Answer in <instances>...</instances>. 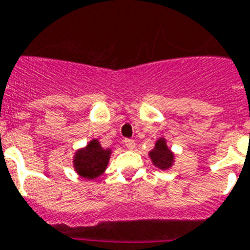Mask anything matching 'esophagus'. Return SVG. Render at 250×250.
Here are the masks:
<instances>
[{
	"label": "esophagus",
	"instance_id": "34e87169",
	"mask_svg": "<svg viewBox=\"0 0 250 250\" xmlns=\"http://www.w3.org/2000/svg\"><path fill=\"white\" fill-rule=\"evenodd\" d=\"M125 147H127L128 149H133L134 146H136V143H134V141L131 140V138H125Z\"/></svg>",
	"mask_w": 250,
	"mask_h": 250
}]
</instances>
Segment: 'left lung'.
<instances>
[{"label": "left lung", "mask_w": 250, "mask_h": 250, "mask_svg": "<svg viewBox=\"0 0 250 250\" xmlns=\"http://www.w3.org/2000/svg\"><path fill=\"white\" fill-rule=\"evenodd\" d=\"M148 156L152 160V164L161 170L170 168L175 161V156H173L172 151L167 147L165 138H158L156 141L155 147L149 152Z\"/></svg>", "instance_id": "8db88e82"}]
</instances>
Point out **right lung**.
<instances>
[{
	"label": "right lung",
	"instance_id": "add662e5",
	"mask_svg": "<svg viewBox=\"0 0 250 250\" xmlns=\"http://www.w3.org/2000/svg\"><path fill=\"white\" fill-rule=\"evenodd\" d=\"M112 151L104 149L98 140H92L84 148L75 152L73 164L78 175L84 179L94 180L105 171Z\"/></svg>",
	"mask_w": 250,
	"mask_h": 250
}]
</instances>
